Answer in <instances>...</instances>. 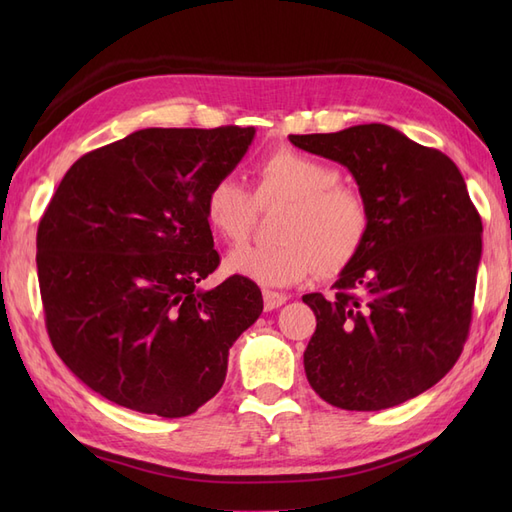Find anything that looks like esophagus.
Masks as SVG:
<instances>
[{
  "mask_svg": "<svg viewBox=\"0 0 512 512\" xmlns=\"http://www.w3.org/2000/svg\"><path fill=\"white\" fill-rule=\"evenodd\" d=\"M262 299H265V309H267V312H271V309L282 307L288 301V297H286L284 292H275V290H262Z\"/></svg>",
  "mask_w": 512,
  "mask_h": 512,
  "instance_id": "1",
  "label": "esophagus"
}]
</instances>
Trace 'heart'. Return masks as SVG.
Masks as SVG:
<instances>
[{
    "label": "heart",
    "instance_id": "obj_1",
    "mask_svg": "<svg viewBox=\"0 0 512 512\" xmlns=\"http://www.w3.org/2000/svg\"><path fill=\"white\" fill-rule=\"evenodd\" d=\"M342 181L337 166L301 151L277 149L254 168V194L232 177L205 194V218L228 243L250 235L258 207L286 205L273 245H239L226 258L230 273L262 286H290L314 269L337 275L361 254L371 211L365 196Z\"/></svg>",
    "mask_w": 512,
    "mask_h": 512
}]
</instances>
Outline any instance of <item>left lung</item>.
<instances>
[{"mask_svg":"<svg viewBox=\"0 0 512 512\" xmlns=\"http://www.w3.org/2000/svg\"><path fill=\"white\" fill-rule=\"evenodd\" d=\"M288 138L344 164L371 211L333 297H303L316 314L307 380L342 410L404 404L451 371L470 333L483 222L466 181L442 151L384 123Z\"/></svg>","mask_w":512,"mask_h":512,"instance_id":"obj_1","label":"left lung"}]
</instances>
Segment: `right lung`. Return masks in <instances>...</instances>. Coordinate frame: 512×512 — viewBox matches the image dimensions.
<instances>
[{"label": "right lung", "instance_id": "add662e5", "mask_svg": "<svg viewBox=\"0 0 512 512\" xmlns=\"http://www.w3.org/2000/svg\"><path fill=\"white\" fill-rule=\"evenodd\" d=\"M256 130L147 128L76 160L36 237L46 331L91 391L143 414H194L222 389L228 350L262 312L260 288L220 265L209 185Z\"/></svg>", "mask_w": 512, "mask_h": 512}]
</instances>
